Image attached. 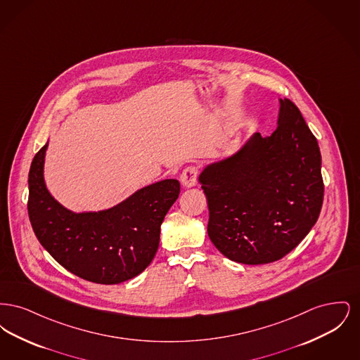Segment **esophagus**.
<instances>
[{
    "label": "esophagus",
    "mask_w": 360,
    "mask_h": 360,
    "mask_svg": "<svg viewBox=\"0 0 360 360\" xmlns=\"http://www.w3.org/2000/svg\"><path fill=\"white\" fill-rule=\"evenodd\" d=\"M197 167L188 166L181 174V182L185 188H193L197 184Z\"/></svg>",
    "instance_id": "obj_1"
}]
</instances>
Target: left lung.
<instances>
[{"label": "left lung", "mask_w": 360, "mask_h": 360, "mask_svg": "<svg viewBox=\"0 0 360 360\" xmlns=\"http://www.w3.org/2000/svg\"><path fill=\"white\" fill-rule=\"evenodd\" d=\"M278 127L254 134L198 176L207 235L224 257L266 264L288 255L313 228L324 198L321 154L300 109L279 100Z\"/></svg>", "instance_id": "1"}]
</instances>
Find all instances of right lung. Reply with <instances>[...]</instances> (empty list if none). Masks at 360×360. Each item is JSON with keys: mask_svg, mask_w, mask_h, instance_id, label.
Instances as JSON below:
<instances>
[{"mask_svg": "<svg viewBox=\"0 0 360 360\" xmlns=\"http://www.w3.org/2000/svg\"><path fill=\"white\" fill-rule=\"evenodd\" d=\"M47 147L34 155L28 175V214L40 244L68 271L94 283L116 285L143 273L158 251L160 225L179 195V182L163 179L109 209L75 213L46 186Z\"/></svg>", "mask_w": 360, "mask_h": 360, "instance_id": "right-lung-1", "label": "right lung"}]
</instances>
